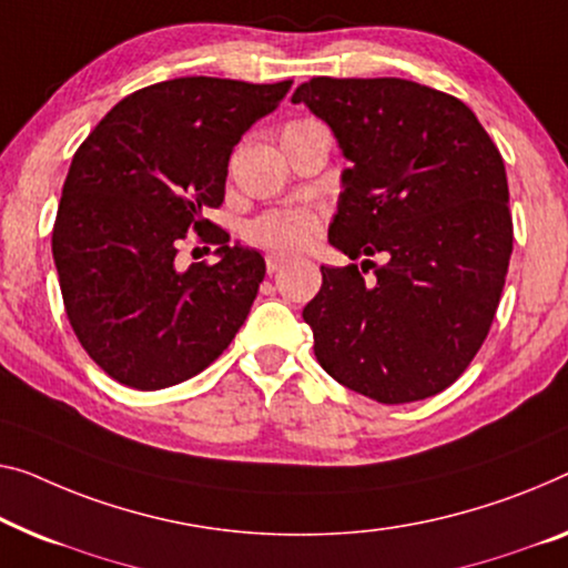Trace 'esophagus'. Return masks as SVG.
I'll use <instances>...</instances> for the list:
<instances>
[{
    "instance_id": "1",
    "label": "esophagus",
    "mask_w": 568,
    "mask_h": 568,
    "mask_svg": "<svg viewBox=\"0 0 568 568\" xmlns=\"http://www.w3.org/2000/svg\"><path fill=\"white\" fill-rule=\"evenodd\" d=\"M267 273H275L277 267H283L285 265V257L283 255H267Z\"/></svg>"
}]
</instances>
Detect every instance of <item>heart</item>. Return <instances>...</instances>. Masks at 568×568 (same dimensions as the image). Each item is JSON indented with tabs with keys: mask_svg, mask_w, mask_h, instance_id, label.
Returning a JSON list of instances; mask_svg holds the SVG:
<instances>
[{
	"mask_svg": "<svg viewBox=\"0 0 568 568\" xmlns=\"http://www.w3.org/2000/svg\"><path fill=\"white\" fill-rule=\"evenodd\" d=\"M308 122L311 120L291 122L285 130H293V126H301ZM316 234H318V216L308 209L267 211V214L255 219L250 226V240L260 244V247L273 250V252H298L303 247H308Z\"/></svg>",
	"mask_w": 568,
	"mask_h": 568,
	"instance_id": "1",
	"label": "heart"
}]
</instances>
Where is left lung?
Instances as JSON below:
<instances>
[{
  "mask_svg": "<svg viewBox=\"0 0 568 568\" xmlns=\"http://www.w3.org/2000/svg\"><path fill=\"white\" fill-rule=\"evenodd\" d=\"M349 168L328 244L357 265H321L303 321L318 365L349 390L397 405L446 390L493 326L513 252L500 150L464 101L405 79L301 83ZM372 254L388 262L364 283Z\"/></svg>",
  "mask_w": 568,
  "mask_h": 568,
  "instance_id": "8db88e82",
  "label": "left lung"
}]
</instances>
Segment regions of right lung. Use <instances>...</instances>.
Masks as SVG:
<instances>
[{"instance_id":"1","label":"right lung","mask_w":568,"mask_h":568,"mask_svg":"<svg viewBox=\"0 0 568 568\" xmlns=\"http://www.w3.org/2000/svg\"><path fill=\"white\" fill-rule=\"evenodd\" d=\"M291 83L211 75L152 83L122 99L75 150L53 260L75 336L116 383L134 390L183 383L247 318L265 260L215 233L203 211L222 206L234 145ZM189 231L217 244L216 266L176 270Z\"/></svg>"}]
</instances>
